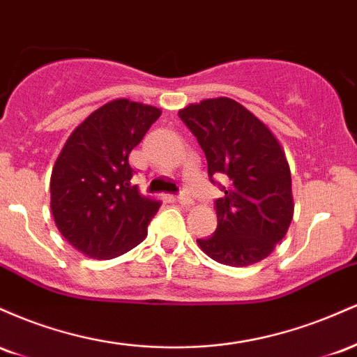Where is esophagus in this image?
<instances>
[{"mask_svg":"<svg viewBox=\"0 0 357 357\" xmlns=\"http://www.w3.org/2000/svg\"><path fill=\"white\" fill-rule=\"evenodd\" d=\"M178 202L181 203L183 206H191V204H192V198H191L190 195H188L186 191L183 190V191L178 195Z\"/></svg>","mask_w":357,"mask_h":357,"instance_id":"esophagus-1","label":"esophagus"}]
</instances>
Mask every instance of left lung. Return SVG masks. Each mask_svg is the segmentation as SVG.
<instances>
[{"label": "left lung", "mask_w": 357, "mask_h": 357, "mask_svg": "<svg viewBox=\"0 0 357 357\" xmlns=\"http://www.w3.org/2000/svg\"><path fill=\"white\" fill-rule=\"evenodd\" d=\"M178 116L202 146L211 183L225 192L215 202L218 227L208 238L196 240L199 248L230 267L267 258L294 215L290 167L275 136L228 97L191 104Z\"/></svg>", "instance_id": "1"}]
</instances>
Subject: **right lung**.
<instances>
[{
    "instance_id": "right-lung-1",
    "label": "right lung",
    "mask_w": 357,
    "mask_h": 357,
    "mask_svg": "<svg viewBox=\"0 0 357 357\" xmlns=\"http://www.w3.org/2000/svg\"><path fill=\"white\" fill-rule=\"evenodd\" d=\"M161 116L153 105L112 100L92 112L65 142L52 171V213L65 240L107 260L146 238L161 202L130 184V151Z\"/></svg>"
}]
</instances>
